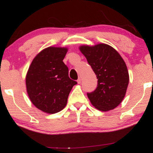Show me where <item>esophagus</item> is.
I'll use <instances>...</instances> for the list:
<instances>
[{
	"label": "esophagus",
	"instance_id": "obj_1",
	"mask_svg": "<svg viewBox=\"0 0 153 153\" xmlns=\"http://www.w3.org/2000/svg\"><path fill=\"white\" fill-rule=\"evenodd\" d=\"M77 82H78V84H80V83H81V78H78V80H77Z\"/></svg>",
	"mask_w": 153,
	"mask_h": 153
}]
</instances>
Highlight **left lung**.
Listing matches in <instances>:
<instances>
[{"instance_id": "left-lung-1", "label": "left lung", "mask_w": 153, "mask_h": 153, "mask_svg": "<svg viewBox=\"0 0 153 153\" xmlns=\"http://www.w3.org/2000/svg\"><path fill=\"white\" fill-rule=\"evenodd\" d=\"M79 49L98 79L94 91L87 94L91 103L100 111L113 110L123 101L128 85L125 62L115 48L105 43L83 45Z\"/></svg>"}]
</instances>
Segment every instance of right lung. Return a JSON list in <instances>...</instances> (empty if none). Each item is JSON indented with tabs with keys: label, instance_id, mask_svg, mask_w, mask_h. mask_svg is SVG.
<instances>
[{
	"label": "right lung",
	"instance_id": "right-lung-1",
	"mask_svg": "<svg viewBox=\"0 0 153 153\" xmlns=\"http://www.w3.org/2000/svg\"><path fill=\"white\" fill-rule=\"evenodd\" d=\"M68 48L50 46L33 59L26 75V88L30 101L41 111L53 114L68 102L70 91L77 82L69 78L63 62Z\"/></svg>",
	"mask_w": 153,
	"mask_h": 153
}]
</instances>
